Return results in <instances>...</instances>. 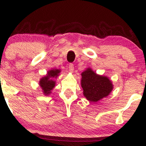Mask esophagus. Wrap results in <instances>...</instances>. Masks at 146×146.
<instances>
[{
    "label": "esophagus",
    "instance_id": "esophagus-1",
    "mask_svg": "<svg viewBox=\"0 0 146 146\" xmlns=\"http://www.w3.org/2000/svg\"><path fill=\"white\" fill-rule=\"evenodd\" d=\"M68 70H69V71L71 72V73L73 71V70H74V66H73V64H70L68 65Z\"/></svg>",
    "mask_w": 146,
    "mask_h": 146
}]
</instances>
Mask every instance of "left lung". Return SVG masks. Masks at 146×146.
Wrapping results in <instances>:
<instances>
[{
    "label": "left lung",
    "mask_w": 146,
    "mask_h": 146,
    "mask_svg": "<svg viewBox=\"0 0 146 146\" xmlns=\"http://www.w3.org/2000/svg\"><path fill=\"white\" fill-rule=\"evenodd\" d=\"M81 75L83 95L89 102L96 103L108 97L113 89V82L108 77L97 74L90 68H87Z\"/></svg>",
    "instance_id": "left-lung-1"
}]
</instances>
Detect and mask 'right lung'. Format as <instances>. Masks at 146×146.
Instances as JSON below:
<instances>
[{"mask_svg":"<svg viewBox=\"0 0 146 146\" xmlns=\"http://www.w3.org/2000/svg\"><path fill=\"white\" fill-rule=\"evenodd\" d=\"M61 70L58 68H52L47 72L46 75L40 78L39 85L43 92V94L48 96L51 93L52 90L56 86V79L60 75Z\"/></svg>","mask_w":146,"mask_h":146,"instance_id":"obj_1","label":"right lung"}]
</instances>
